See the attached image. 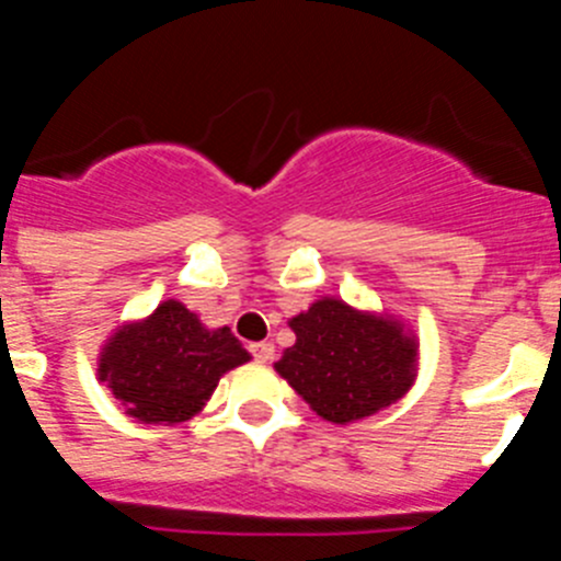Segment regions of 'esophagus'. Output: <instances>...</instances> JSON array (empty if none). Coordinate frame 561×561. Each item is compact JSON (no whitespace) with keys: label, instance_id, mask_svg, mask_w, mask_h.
<instances>
[{"label":"esophagus","instance_id":"obj_1","mask_svg":"<svg viewBox=\"0 0 561 561\" xmlns=\"http://www.w3.org/2000/svg\"><path fill=\"white\" fill-rule=\"evenodd\" d=\"M250 354L255 356L257 362H270L272 356H275V345H272V342H252Z\"/></svg>","mask_w":561,"mask_h":561}]
</instances>
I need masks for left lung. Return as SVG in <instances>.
Wrapping results in <instances>:
<instances>
[{
  "mask_svg": "<svg viewBox=\"0 0 561 561\" xmlns=\"http://www.w3.org/2000/svg\"><path fill=\"white\" fill-rule=\"evenodd\" d=\"M291 329L297 342L275 362L277 374L334 424L374 415L413 385L415 342L385 317L325 297Z\"/></svg>",
  "mask_w": 561,
  "mask_h": 561,
  "instance_id": "8db88e82",
  "label": "left lung"
}]
</instances>
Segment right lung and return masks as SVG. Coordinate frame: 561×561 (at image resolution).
I'll use <instances>...</instances> for the list:
<instances>
[{"label":"right lung","instance_id":"1","mask_svg":"<svg viewBox=\"0 0 561 561\" xmlns=\"http://www.w3.org/2000/svg\"><path fill=\"white\" fill-rule=\"evenodd\" d=\"M250 359L232 331H207L196 314L168 300L146 323L112 336L101 356V379L146 424H176L199 413L216 381Z\"/></svg>","mask_w":561,"mask_h":561}]
</instances>
